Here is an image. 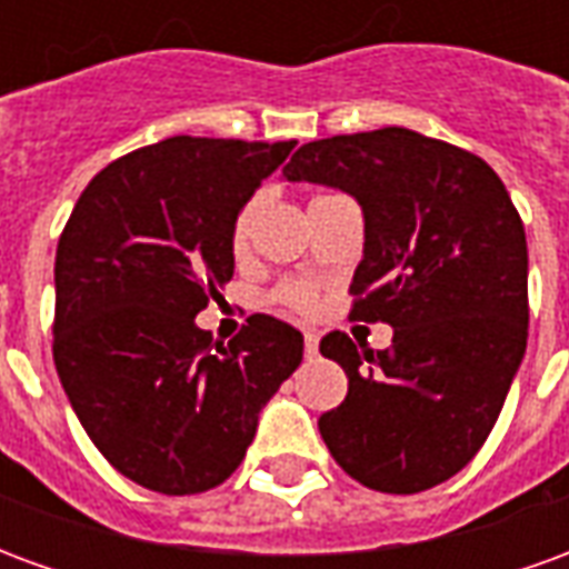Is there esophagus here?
<instances>
[{
  "label": "esophagus",
  "mask_w": 569,
  "mask_h": 569,
  "mask_svg": "<svg viewBox=\"0 0 569 569\" xmlns=\"http://www.w3.org/2000/svg\"><path fill=\"white\" fill-rule=\"evenodd\" d=\"M317 350H320V335L313 332V329H308V332H305V353H308V357H317Z\"/></svg>",
  "instance_id": "esophagus-1"
}]
</instances>
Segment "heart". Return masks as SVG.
Wrapping results in <instances>:
<instances>
[{
	"label": "heart",
	"instance_id": "1",
	"mask_svg": "<svg viewBox=\"0 0 569 569\" xmlns=\"http://www.w3.org/2000/svg\"><path fill=\"white\" fill-rule=\"evenodd\" d=\"M256 212H259V200H249L247 207L237 212L234 228H231V249H234V252H243V247H247ZM277 298L283 301L286 308L298 310V313H310V310L317 308V296H313V289L305 283H286L283 289L277 292Z\"/></svg>",
	"mask_w": 569,
	"mask_h": 569
}]
</instances>
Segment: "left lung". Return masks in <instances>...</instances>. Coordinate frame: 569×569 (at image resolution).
Wrapping results in <instances>:
<instances>
[{
    "instance_id": "8db88e82",
    "label": "left lung",
    "mask_w": 569,
    "mask_h": 569,
    "mask_svg": "<svg viewBox=\"0 0 569 569\" xmlns=\"http://www.w3.org/2000/svg\"><path fill=\"white\" fill-rule=\"evenodd\" d=\"M283 179L357 198L366 243L350 313L393 326L378 353L345 332L320 341L350 381L320 418L322 441L366 488H436L485 445L525 359L521 216L478 154L408 128L305 142Z\"/></svg>"
}]
</instances>
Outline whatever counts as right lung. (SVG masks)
<instances>
[{"label": "right lung", "mask_w": 569, "mask_h": 569, "mask_svg": "<svg viewBox=\"0 0 569 569\" xmlns=\"http://www.w3.org/2000/svg\"><path fill=\"white\" fill-rule=\"evenodd\" d=\"M296 142L170 137L93 176L57 243L54 366L109 463L182 497L234 472L305 338L268 313L212 345L194 317L234 277L231 228Z\"/></svg>", "instance_id": "right-lung-1"}]
</instances>
